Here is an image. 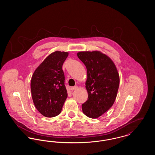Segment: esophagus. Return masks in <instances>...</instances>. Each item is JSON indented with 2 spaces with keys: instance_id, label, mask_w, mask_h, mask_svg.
<instances>
[{
  "instance_id": "34e87169",
  "label": "esophagus",
  "mask_w": 155,
  "mask_h": 155,
  "mask_svg": "<svg viewBox=\"0 0 155 155\" xmlns=\"http://www.w3.org/2000/svg\"><path fill=\"white\" fill-rule=\"evenodd\" d=\"M78 88V87L77 86H74V87H71L70 88V90H71V91H73L74 89H76Z\"/></svg>"
}]
</instances>
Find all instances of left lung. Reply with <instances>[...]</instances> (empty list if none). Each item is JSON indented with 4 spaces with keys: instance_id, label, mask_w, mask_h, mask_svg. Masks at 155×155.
Segmentation results:
<instances>
[{
    "instance_id": "left-lung-1",
    "label": "left lung",
    "mask_w": 155,
    "mask_h": 155,
    "mask_svg": "<svg viewBox=\"0 0 155 155\" xmlns=\"http://www.w3.org/2000/svg\"><path fill=\"white\" fill-rule=\"evenodd\" d=\"M77 56L87 70L85 87L88 100L82 104L85 115L92 118L102 116L113 106L118 92L120 78L114 64L100 52H81Z\"/></svg>"
}]
</instances>
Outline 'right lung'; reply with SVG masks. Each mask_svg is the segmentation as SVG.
Instances as JSON below:
<instances>
[{
  "label": "right lung",
  "mask_w": 155,
  "mask_h": 155,
  "mask_svg": "<svg viewBox=\"0 0 155 155\" xmlns=\"http://www.w3.org/2000/svg\"><path fill=\"white\" fill-rule=\"evenodd\" d=\"M67 52L56 51L49 55L32 75L31 91L35 107L43 116L55 117L61 113L67 97L63 64Z\"/></svg>",
  "instance_id": "1"
}]
</instances>
